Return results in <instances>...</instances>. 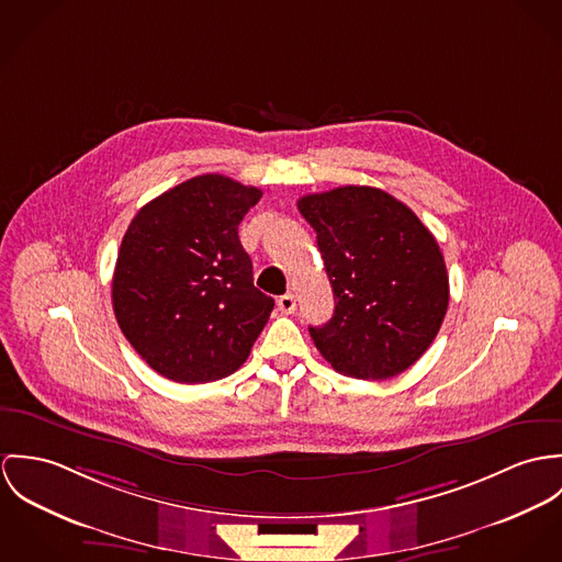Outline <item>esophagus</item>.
I'll list each match as a JSON object with an SVG mask.
<instances>
[{"label": "esophagus", "mask_w": 562, "mask_h": 562, "mask_svg": "<svg viewBox=\"0 0 562 562\" xmlns=\"http://www.w3.org/2000/svg\"><path fill=\"white\" fill-rule=\"evenodd\" d=\"M278 308H280V312H284V314H293L295 308H297V300H295V295H293V293L280 295V297H278Z\"/></svg>", "instance_id": "obj_1"}]
</instances>
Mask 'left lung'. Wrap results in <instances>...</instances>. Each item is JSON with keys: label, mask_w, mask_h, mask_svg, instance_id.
I'll use <instances>...</instances> for the list:
<instances>
[{"label": "left lung", "mask_w": 562, "mask_h": 562, "mask_svg": "<svg viewBox=\"0 0 562 562\" xmlns=\"http://www.w3.org/2000/svg\"><path fill=\"white\" fill-rule=\"evenodd\" d=\"M334 291V316L308 327L334 371L387 379L434 342L448 273L431 231L394 195L367 186L300 198Z\"/></svg>", "instance_id": "left-lung-1"}]
</instances>
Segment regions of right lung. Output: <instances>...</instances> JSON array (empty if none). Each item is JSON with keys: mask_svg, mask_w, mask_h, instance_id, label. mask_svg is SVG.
<instances>
[{"mask_svg": "<svg viewBox=\"0 0 562 562\" xmlns=\"http://www.w3.org/2000/svg\"><path fill=\"white\" fill-rule=\"evenodd\" d=\"M262 191L193 177L144 204L126 228L112 280L116 321L166 379L206 383L250 356L273 300L254 286L239 224Z\"/></svg>", "mask_w": 562, "mask_h": 562, "instance_id": "1", "label": "right lung"}]
</instances>
